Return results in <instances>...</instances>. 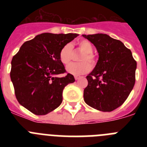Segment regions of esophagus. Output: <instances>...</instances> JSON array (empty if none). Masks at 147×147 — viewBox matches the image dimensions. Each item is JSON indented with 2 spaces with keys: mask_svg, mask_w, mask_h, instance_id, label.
<instances>
[{
  "mask_svg": "<svg viewBox=\"0 0 147 147\" xmlns=\"http://www.w3.org/2000/svg\"><path fill=\"white\" fill-rule=\"evenodd\" d=\"M74 78H75V80H80V78H81V76H75Z\"/></svg>",
  "mask_w": 147,
  "mask_h": 147,
  "instance_id": "1",
  "label": "esophagus"
}]
</instances>
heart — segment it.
Masks as SVG:
<instances>
[{"mask_svg": "<svg viewBox=\"0 0 147 147\" xmlns=\"http://www.w3.org/2000/svg\"><path fill=\"white\" fill-rule=\"evenodd\" d=\"M77 48L83 54L80 56L79 61L80 62L72 63L67 66L66 70L71 74L78 76L85 74L90 71L92 66L96 64V59L93 54V46L91 42L87 40H80L77 43ZM73 48L71 44L67 43L63 45L59 53V59L63 65H68L72 59ZM89 62V64L88 62Z\"/></svg>", "mask_w": 147, "mask_h": 147, "instance_id": "heart-1", "label": "heart"}]
</instances>
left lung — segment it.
<instances>
[{
    "label": "left lung",
    "instance_id": "1",
    "mask_svg": "<svg viewBox=\"0 0 147 147\" xmlns=\"http://www.w3.org/2000/svg\"><path fill=\"white\" fill-rule=\"evenodd\" d=\"M96 46L97 64L86 76L84 100L91 107L110 112L123 105L136 82L137 62L120 40L105 34H83Z\"/></svg>",
    "mask_w": 147,
    "mask_h": 147
}]
</instances>
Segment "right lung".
Listing matches in <instances>:
<instances>
[{"mask_svg":"<svg viewBox=\"0 0 147 147\" xmlns=\"http://www.w3.org/2000/svg\"><path fill=\"white\" fill-rule=\"evenodd\" d=\"M77 34H39L22 45L11 60L10 77L18 102L35 115H45L57 108L62 102V91L75 82L66 72L59 59L63 45L72 41Z\"/></svg>","mask_w":147,"mask_h":147,"instance_id":"obj_1","label":"right lung"}]
</instances>
